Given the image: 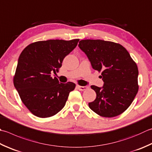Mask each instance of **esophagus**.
Wrapping results in <instances>:
<instances>
[{
    "label": "esophagus",
    "mask_w": 152,
    "mask_h": 152,
    "mask_svg": "<svg viewBox=\"0 0 152 152\" xmlns=\"http://www.w3.org/2000/svg\"><path fill=\"white\" fill-rule=\"evenodd\" d=\"M89 87L88 86H77V88L80 91H84L86 89H88Z\"/></svg>",
    "instance_id": "34e87169"
}]
</instances>
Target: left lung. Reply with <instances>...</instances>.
Instances as JSON below:
<instances>
[{
	"instance_id": "8db88e82",
	"label": "left lung",
	"mask_w": 152,
	"mask_h": 152,
	"mask_svg": "<svg viewBox=\"0 0 152 152\" xmlns=\"http://www.w3.org/2000/svg\"><path fill=\"white\" fill-rule=\"evenodd\" d=\"M78 47L84 52L92 68L102 71V87L91 86L96 98L90 108L103 117H114L126 111L138 91V69L123 46L111 41L85 39Z\"/></svg>"
}]
</instances>
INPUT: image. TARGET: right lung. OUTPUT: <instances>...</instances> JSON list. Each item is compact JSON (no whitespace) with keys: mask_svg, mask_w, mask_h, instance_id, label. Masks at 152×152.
<instances>
[{"mask_svg":"<svg viewBox=\"0 0 152 152\" xmlns=\"http://www.w3.org/2000/svg\"><path fill=\"white\" fill-rule=\"evenodd\" d=\"M78 39H50L29 44L22 50L14 77V85L21 100L32 114L50 117L64 107L73 82L60 83L51 74L58 72L62 62L76 47Z\"/></svg>","mask_w":152,"mask_h":152,"instance_id":"add662e5","label":"right lung"}]
</instances>
